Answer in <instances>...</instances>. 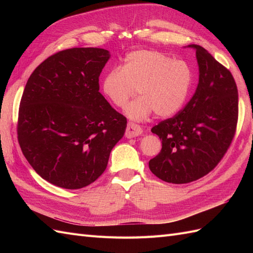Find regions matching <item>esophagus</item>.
I'll return each instance as SVG.
<instances>
[{"label":"esophagus","mask_w":253,"mask_h":253,"mask_svg":"<svg viewBox=\"0 0 253 253\" xmlns=\"http://www.w3.org/2000/svg\"><path fill=\"white\" fill-rule=\"evenodd\" d=\"M142 133V128L137 125L135 123H131L129 122L128 123V125L126 127V132L125 135L127 138H132V137H137L139 135H141Z\"/></svg>","instance_id":"obj_1"}]
</instances>
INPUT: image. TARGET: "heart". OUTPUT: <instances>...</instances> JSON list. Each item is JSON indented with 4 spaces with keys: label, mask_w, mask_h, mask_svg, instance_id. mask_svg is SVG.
<instances>
[{
    "label": "heart",
    "mask_w": 253,
    "mask_h": 253,
    "mask_svg": "<svg viewBox=\"0 0 253 253\" xmlns=\"http://www.w3.org/2000/svg\"><path fill=\"white\" fill-rule=\"evenodd\" d=\"M192 80V69L187 62L162 52L139 50L129 53L122 67L106 75L102 90L120 109L127 105L137 90L140 98L126 109L132 120H144L152 112L159 117H168L184 105Z\"/></svg>",
    "instance_id": "obj_1"
}]
</instances>
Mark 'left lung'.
<instances>
[{"mask_svg":"<svg viewBox=\"0 0 253 253\" xmlns=\"http://www.w3.org/2000/svg\"><path fill=\"white\" fill-rule=\"evenodd\" d=\"M189 46L196 49L198 87L184 109L151 129L162 149L149 168L171 184L195 181L215 169L237 129L238 90L232 73L202 46Z\"/></svg>","mask_w":253,"mask_h":253,"instance_id":"left-lung-1","label":"left lung"}]
</instances>
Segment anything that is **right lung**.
I'll return each mask as SVG.
<instances>
[{"instance_id":"1","label":"right lung","mask_w":253,"mask_h":253,"mask_svg":"<svg viewBox=\"0 0 253 253\" xmlns=\"http://www.w3.org/2000/svg\"><path fill=\"white\" fill-rule=\"evenodd\" d=\"M110 58L100 47H73L46 58L21 96L17 138L38 174L65 189L92 184L106 169L127 118L99 92Z\"/></svg>"}]
</instances>
